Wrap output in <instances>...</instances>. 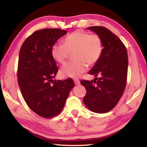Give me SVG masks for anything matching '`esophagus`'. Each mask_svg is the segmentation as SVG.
<instances>
[{"mask_svg":"<svg viewBox=\"0 0 147 147\" xmlns=\"http://www.w3.org/2000/svg\"><path fill=\"white\" fill-rule=\"evenodd\" d=\"M73 80H74V84H75V85H79V84H80V81H79V80H78V79H74Z\"/></svg>","mask_w":147,"mask_h":147,"instance_id":"obj_1","label":"esophagus"}]
</instances>
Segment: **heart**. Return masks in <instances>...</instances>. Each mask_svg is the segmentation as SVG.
<instances>
[{
	"label": "heart",
	"instance_id": "b5f03b06",
	"mask_svg": "<svg viewBox=\"0 0 147 147\" xmlns=\"http://www.w3.org/2000/svg\"><path fill=\"white\" fill-rule=\"evenodd\" d=\"M103 43L97 35L76 30L63 39V45L55 44L51 49V56L57 63L63 64L73 53L75 60L61 67L60 75L63 77L78 78L86 72L89 65L95 64L100 58Z\"/></svg>",
	"mask_w": 147,
	"mask_h": 147
}]
</instances>
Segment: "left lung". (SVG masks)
<instances>
[{
  "label": "left lung",
  "mask_w": 147,
  "mask_h": 147,
  "mask_svg": "<svg viewBox=\"0 0 147 147\" xmlns=\"http://www.w3.org/2000/svg\"><path fill=\"white\" fill-rule=\"evenodd\" d=\"M87 29L101 38L103 51L100 58L89 71L95 77L94 81L80 82L87 91L83 101L89 110L104 113L117 105L124 93L127 79V51L123 42L108 29L102 26ZM97 76L100 78H96Z\"/></svg>",
  "instance_id": "left-lung-1"
}]
</instances>
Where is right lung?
<instances>
[{"instance_id":"add662e5","label":"right lung","mask_w":147,"mask_h":147,"mask_svg":"<svg viewBox=\"0 0 147 147\" xmlns=\"http://www.w3.org/2000/svg\"><path fill=\"white\" fill-rule=\"evenodd\" d=\"M67 33L59 28H45L34 32L21 46L19 55V86L28 107L45 118L61 112L73 80H54L58 68L51 56V49Z\"/></svg>"}]
</instances>
